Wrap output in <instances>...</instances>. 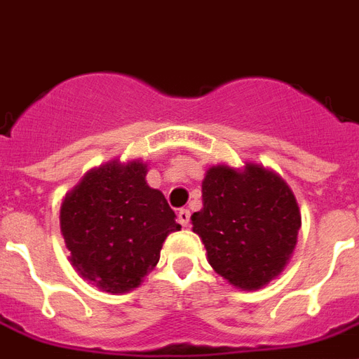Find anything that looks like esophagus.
<instances>
[{
  "label": "esophagus",
  "instance_id": "esophagus-1",
  "mask_svg": "<svg viewBox=\"0 0 359 359\" xmlns=\"http://www.w3.org/2000/svg\"><path fill=\"white\" fill-rule=\"evenodd\" d=\"M177 222H180L183 227H189V222H191V211H189V209H180V212H177Z\"/></svg>",
  "mask_w": 359,
  "mask_h": 359
}]
</instances>
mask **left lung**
<instances>
[{
    "label": "left lung",
    "mask_w": 359,
    "mask_h": 359,
    "mask_svg": "<svg viewBox=\"0 0 359 359\" xmlns=\"http://www.w3.org/2000/svg\"><path fill=\"white\" fill-rule=\"evenodd\" d=\"M201 200L192 231L216 273L240 290H259L280 275L297 244L301 211L279 174L257 163L242 170L216 165L203 177Z\"/></svg>",
    "instance_id": "obj_1"
}]
</instances>
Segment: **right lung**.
<instances>
[{"label": "right lung", "mask_w": 359, "mask_h": 359, "mask_svg": "<svg viewBox=\"0 0 359 359\" xmlns=\"http://www.w3.org/2000/svg\"><path fill=\"white\" fill-rule=\"evenodd\" d=\"M147 172L139 159H114L91 168L62 201L71 266L102 292L137 288L159 262L165 238L182 229L163 192L148 187Z\"/></svg>", "instance_id": "right-lung-1"}]
</instances>
